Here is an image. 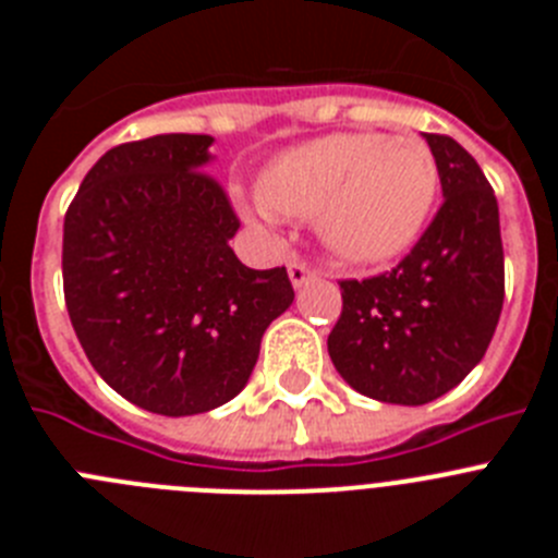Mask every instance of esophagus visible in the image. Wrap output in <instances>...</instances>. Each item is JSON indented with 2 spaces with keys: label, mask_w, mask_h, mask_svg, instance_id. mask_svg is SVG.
I'll list each match as a JSON object with an SVG mask.
<instances>
[{
  "label": "esophagus",
  "mask_w": 558,
  "mask_h": 558,
  "mask_svg": "<svg viewBox=\"0 0 558 558\" xmlns=\"http://www.w3.org/2000/svg\"><path fill=\"white\" fill-rule=\"evenodd\" d=\"M288 276H290V284H293V288H302V284H307L315 274L307 268V265L299 263V259H290Z\"/></svg>",
  "instance_id": "esophagus-1"
}]
</instances>
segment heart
I'll return each instance as SVG.
<instances>
[{"label": "heart", "mask_w": 558, "mask_h": 558, "mask_svg": "<svg viewBox=\"0 0 558 558\" xmlns=\"http://www.w3.org/2000/svg\"><path fill=\"white\" fill-rule=\"evenodd\" d=\"M438 165L413 133L340 131L288 147L265 167L263 192L243 201L251 223L315 218L324 248L349 265L405 254L438 198Z\"/></svg>", "instance_id": "heart-1"}]
</instances>
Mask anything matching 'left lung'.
Here are the masks:
<instances>
[{"label":"left lung","mask_w":558,"mask_h":558,"mask_svg":"<svg viewBox=\"0 0 558 558\" xmlns=\"http://www.w3.org/2000/svg\"><path fill=\"white\" fill-rule=\"evenodd\" d=\"M445 204L391 274L340 282L329 332L335 368L363 397L427 405L489 349L502 310L500 211L477 161L450 136L425 133Z\"/></svg>","instance_id":"8db88e82"}]
</instances>
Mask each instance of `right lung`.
<instances>
[{
  "label": "right lung",
  "mask_w": 558,
  "mask_h": 558,
  "mask_svg": "<svg viewBox=\"0 0 558 558\" xmlns=\"http://www.w3.org/2000/svg\"><path fill=\"white\" fill-rule=\"evenodd\" d=\"M206 133L111 147L63 220V295L95 372L161 416L243 391L265 329L293 304L288 270L245 268Z\"/></svg>",
  "instance_id": "obj_1"
}]
</instances>
